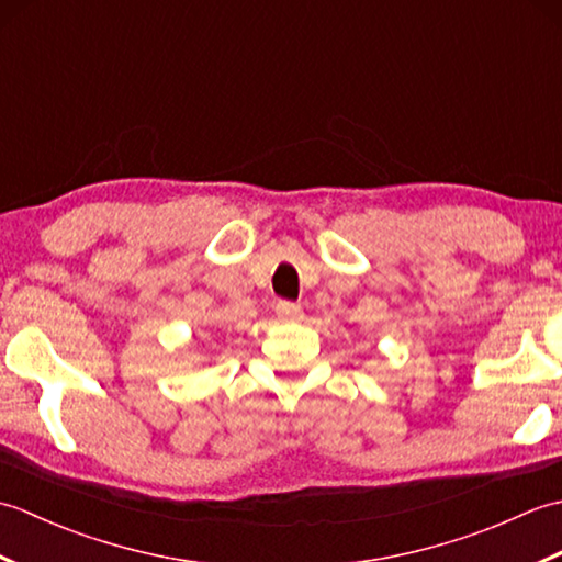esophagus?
I'll return each mask as SVG.
<instances>
[{
    "instance_id": "obj_1",
    "label": "esophagus",
    "mask_w": 562,
    "mask_h": 562,
    "mask_svg": "<svg viewBox=\"0 0 562 562\" xmlns=\"http://www.w3.org/2000/svg\"><path fill=\"white\" fill-rule=\"evenodd\" d=\"M274 314H278L280 318L296 321V318H302V306L294 302H278L274 304Z\"/></svg>"
}]
</instances>
